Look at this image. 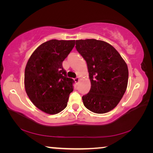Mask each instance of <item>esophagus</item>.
<instances>
[{"label": "esophagus", "instance_id": "1", "mask_svg": "<svg viewBox=\"0 0 153 153\" xmlns=\"http://www.w3.org/2000/svg\"><path fill=\"white\" fill-rule=\"evenodd\" d=\"M79 77H76V78L74 79V81L76 82H79Z\"/></svg>", "mask_w": 153, "mask_h": 153}]
</instances>
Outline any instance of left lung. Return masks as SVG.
Returning <instances> with one entry per match:
<instances>
[{
  "label": "left lung",
  "instance_id": "obj_1",
  "mask_svg": "<svg viewBox=\"0 0 153 153\" xmlns=\"http://www.w3.org/2000/svg\"><path fill=\"white\" fill-rule=\"evenodd\" d=\"M77 52L86 60L91 82L84 105L95 113L113 109L123 97L128 82V68L120 53L107 42L96 39L76 41Z\"/></svg>",
  "mask_w": 153,
  "mask_h": 153
}]
</instances>
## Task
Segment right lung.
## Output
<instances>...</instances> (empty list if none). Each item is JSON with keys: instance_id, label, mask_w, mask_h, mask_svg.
Instances as JSON below:
<instances>
[{"instance_id": "right-lung-1", "label": "right lung", "mask_w": 153, "mask_h": 153, "mask_svg": "<svg viewBox=\"0 0 153 153\" xmlns=\"http://www.w3.org/2000/svg\"><path fill=\"white\" fill-rule=\"evenodd\" d=\"M75 46V40H51L36 49L25 69V88L36 107L56 114L67 107L74 90V80L67 77L63 67Z\"/></svg>"}]
</instances>
